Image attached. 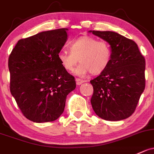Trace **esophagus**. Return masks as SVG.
<instances>
[{"label": "esophagus", "mask_w": 154, "mask_h": 154, "mask_svg": "<svg viewBox=\"0 0 154 154\" xmlns=\"http://www.w3.org/2000/svg\"><path fill=\"white\" fill-rule=\"evenodd\" d=\"M75 82H76L77 85H81V84H83L84 82H85V81L82 80V79H75Z\"/></svg>", "instance_id": "34e87169"}]
</instances>
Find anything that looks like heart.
<instances>
[{
  "mask_svg": "<svg viewBox=\"0 0 154 154\" xmlns=\"http://www.w3.org/2000/svg\"><path fill=\"white\" fill-rule=\"evenodd\" d=\"M70 47L71 51H59L58 58L62 67L69 72L74 70L79 61L81 64L74 71L78 76L84 77L90 72L95 75L101 73L111 62L112 51L106 41L83 36L72 41Z\"/></svg>",
  "mask_w": 154,
  "mask_h": 154,
  "instance_id": "b5f03b06",
  "label": "heart"
}]
</instances>
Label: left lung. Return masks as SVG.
Returning a JSON list of instances; mask_svg holds the SVG:
<instances>
[{
    "label": "left lung",
    "mask_w": 154,
    "mask_h": 154,
    "mask_svg": "<svg viewBox=\"0 0 154 154\" xmlns=\"http://www.w3.org/2000/svg\"><path fill=\"white\" fill-rule=\"evenodd\" d=\"M109 44L111 62L90 81L91 104L98 117L109 121L128 118L134 112L145 87V58L136 42L113 31H89Z\"/></svg>",
    "instance_id": "left-lung-1"
}]
</instances>
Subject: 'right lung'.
<instances>
[{"instance_id": "obj_1", "label": "right lung", "mask_w": 154, "mask_h": 154, "mask_svg": "<svg viewBox=\"0 0 154 154\" xmlns=\"http://www.w3.org/2000/svg\"><path fill=\"white\" fill-rule=\"evenodd\" d=\"M67 31H42L20 39L9 57L11 95L24 116L35 123L59 118L67 95L76 87L58 58Z\"/></svg>"}]
</instances>
